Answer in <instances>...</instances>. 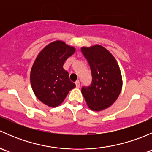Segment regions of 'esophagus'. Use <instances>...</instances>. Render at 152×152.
Here are the masks:
<instances>
[{"instance_id":"34e87169","label":"esophagus","mask_w":152,"mask_h":152,"mask_svg":"<svg viewBox=\"0 0 152 152\" xmlns=\"http://www.w3.org/2000/svg\"><path fill=\"white\" fill-rule=\"evenodd\" d=\"M75 84H76V87H77V88H79V87H80V82H79V81H76V82H75Z\"/></svg>"}]
</instances>
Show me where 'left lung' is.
<instances>
[{
	"label": "left lung",
	"mask_w": 152,
	"mask_h": 152,
	"mask_svg": "<svg viewBox=\"0 0 152 152\" xmlns=\"http://www.w3.org/2000/svg\"><path fill=\"white\" fill-rule=\"evenodd\" d=\"M82 52L88 62L92 82L82 87V93L89 108L101 111L110 107L120 95L122 77L114 56L102 45L82 48Z\"/></svg>",
	"instance_id": "obj_1"
}]
</instances>
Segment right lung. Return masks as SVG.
I'll use <instances>...</instances> for the list:
<instances>
[{
	"instance_id": "add662e5",
	"label": "right lung",
	"mask_w": 152,
	"mask_h": 152,
	"mask_svg": "<svg viewBox=\"0 0 152 152\" xmlns=\"http://www.w3.org/2000/svg\"><path fill=\"white\" fill-rule=\"evenodd\" d=\"M75 50L73 47L57 40L44 48L35 59L31 70V85L37 98L48 107L61 104L69 91L76 87L63 68L66 59Z\"/></svg>"
}]
</instances>
